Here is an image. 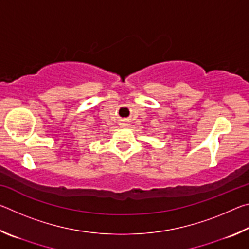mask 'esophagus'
<instances>
[{
	"instance_id": "obj_1",
	"label": "esophagus",
	"mask_w": 249,
	"mask_h": 249,
	"mask_svg": "<svg viewBox=\"0 0 249 249\" xmlns=\"http://www.w3.org/2000/svg\"><path fill=\"white\" fill-rule=\"evenodd\" d=\"M120 125H122V126H128L129 124L127 123V121H125V120H122V121H121V123H120Z\"/></svg>"
}]
</instances>
